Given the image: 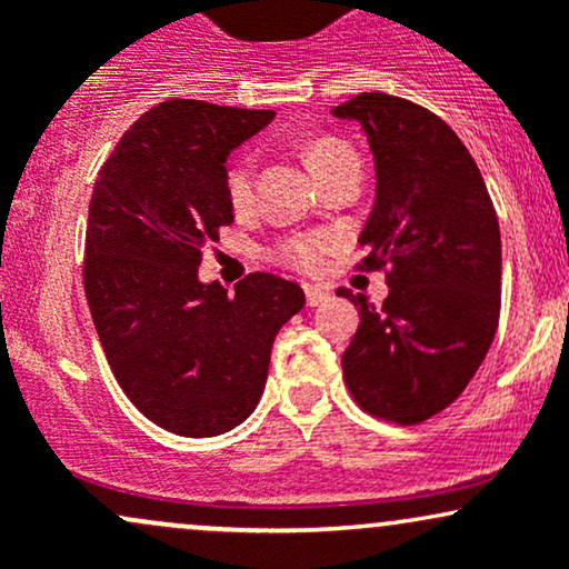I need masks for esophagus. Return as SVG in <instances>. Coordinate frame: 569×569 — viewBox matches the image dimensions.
Wrapping results in <instances>:
<instances>
[{
  "instance_id": "obj_1",
  "label": "esophagus",
  "mask_w": 569,
  "mask_h": 569,
  "mask_svg": "<svg viewBox=\"0 0 569 569\" xmlns=\"http://www.w3.org/2000/svg\"><path fill=\"white\" fill-rule=\"evenodd\" d=\"M305 297H307V305L318 307L331 297V291L323 289V286H305Z\"/></svg>"
}]
</instances>
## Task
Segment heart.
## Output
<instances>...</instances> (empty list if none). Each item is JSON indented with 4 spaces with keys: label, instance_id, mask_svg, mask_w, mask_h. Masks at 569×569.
I'll return each mask as SVG.
<instances>
[{
    "label": "heart",
    "instance_id": "1",
    "mask_svg": "<svg viewBox=\"0 0 569 569\" xmlns=\"http://www.w3.org/2000/svg\"><path fill=\"white\" fill-rule=\"evenodd\" d=\"M345 158H352V149L345 141L329 139V136L310 141L305 149V160H307V166H310V171L316 179H321L329 168H335L337 162ZM224 192H227V200H230V206L234 208V211H243V208L251 206V200H253L251 160L238 158L227 166ZM329 251H331L329 234L316 232V234H293V238L280 240L272 253H276V259L280 264L293 267V270H299V272H316Z\"/></svg>",
    "mask_w": 569,
    "mask_h": 569
}]
</instances>
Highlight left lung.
Masks as SVG:
<instances>
[{
    "label": "left lung",
    "mask_w": 569,
    "mask_h": 569,
    "mask_svg": "<svg viewBox=\"0 0 569 569\" xmlns=\"http://www.w3.org/2000/svg\"><path fill=\"white\" fill-rule=\"evenodd\" d=\"M367 133L377 198L358 243L363 270L388 267L342 356L345 382L369 415L415 426L447 409L485 361L500 318V227L479 168L441 117L407 98L361 93L331 109Z\"/></svg>",
    "instance_id": "1"
}]
</instances>
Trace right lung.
Returning a JSON list of instances; mask_svg holds the SVG:
<instances>
[{
  "instance_id": "obj_1",
  "label": "right lung",
  "mask_w": 569,
  "mask_h": 569,
  "mask_svg": "<svg viewBox=\"0 0 569 569\" xmlns=\"http://www.w3.org/2000/svg\"><path fill=\"white\" fill-rule=\"evenodd\" d=\"M272 109L171 98L126 130L98 171L84 232V297L117 382L176 436L232 430L262 398L272 342L305 305L291 280L202 283V251L232 224L227 158Z\"/></svg>"
}]
</instances>
